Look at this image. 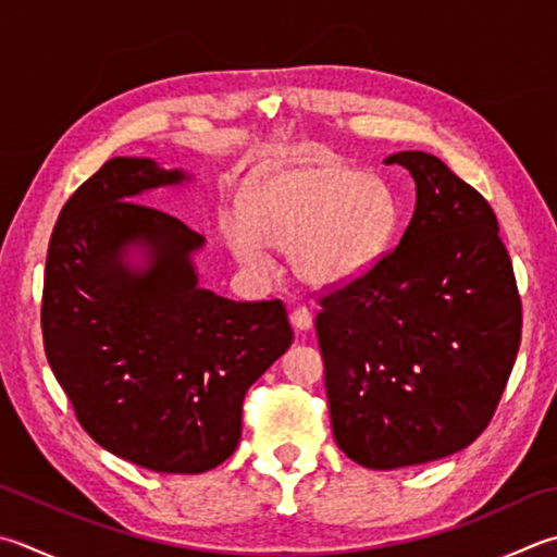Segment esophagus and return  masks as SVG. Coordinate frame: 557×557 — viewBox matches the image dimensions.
<instances>
[{"instance_id":"1","label":"esophagus","mask_w":557,"mask_h":557,"mask_svg":"<svg viewBox=\"0 0 557 557\" xmlns=\"http://www.w3.org/2000/svg\"><path fill=\"white\" fill-rule=\"evenodd\" d=\"M289 321L297 331H309L313 325V313L307 307H294L289 311Z\"/></svg>"}]
</instances>
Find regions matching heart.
I'll return each mask as SVG.
<instances>
[{
    "label": "heart",
    "instance_id": "heart-1",
    "mask_svg": "<svg viewBox=\"0 0 557 557\" xmlns=\"http://www.w3.org/2000/svg\"><path fill=\"white\" fill-rule=\"evenodd\" d=\"M396 226L388 183L335 159H309L256 181L244 210L226 207L220 232L250 275L268 280L275 260L268 246L289 250L292 268L315 287L362 275Z\"/></svg>",
    "mask_w": 557,
    "mask_h": 557
}]
</instances>
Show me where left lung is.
<instances>
[{"label": "left lung", "mask_w": 557, "mask_h": 557, "mask_svg": "<svg viewBox=\"0 0 557 557\" xmlns=\"http://www.w3.org/2000/svg\"><path fill=\"white\" fill-rule=\"evenodd\" d=\"M418 205L396 248L319 294L333 434L364 468L437 461L493 420L521 341V297L493 207L424 151Z\"/></svg>", "instance_id": "obj_1"}]
</instances>
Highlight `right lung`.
I'll return each mask as SVG.
<instances>
[{
	"label": "right lung",
	"mask_w": 557,
	"mask_h": 557,
	"mask_svg": "<svg viewBox=\"0 0 557 557\" xmlns=\"http://www.w3.org/2000/svg\"><path fill=\"white\" fill-rule=\"evenodd\" d=\"M183 178L151 159L106 161L64 202L42 280V345L76 420L154 473L224 463L242 440L248 386L292 343L285 304L200 289L190 253L202 236L137 202ZM129 243L150 248L147 271L122 265Z\"/></svg>",
	"instance_id": "right-lung-1"
}]
</instances>
